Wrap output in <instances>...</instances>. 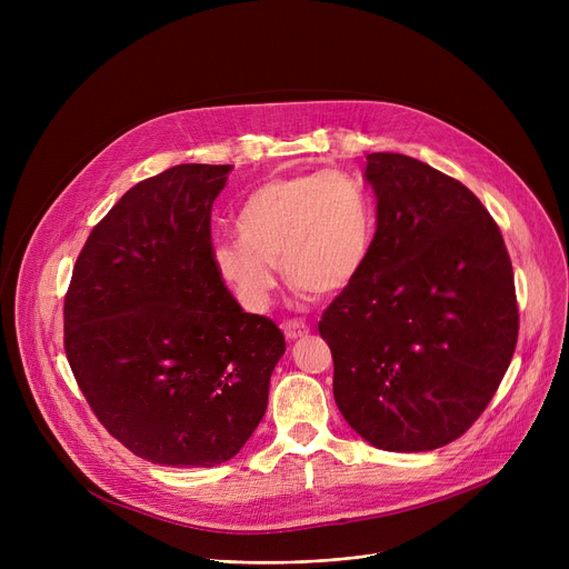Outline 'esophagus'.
Returning a JSON list of instances; mask_svg holds the SVG:
<instances>
[{"instance_id": "34e87169", "label": "esophagus", "mask_w": 569, "mask_h": 569, "mask_svg": "<svg viewBox=\"0 0 569 569\" xmlns=\"http://www.w3.org/2000/svg\"><path fill=\"white\" fill-rule=\"evenodd\" d=\"M283 332H286V339H290V341L302 339L309 335V325H305L300 320H288V322H283Z\"/></svg>"}]
</instances>
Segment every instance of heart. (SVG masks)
Here are the masks:
<instances>
[{"label":"heart","mask_w":569,"mask_h":569,"mask_svg":"<svg viewBox=\"0 0 569 569\" xmlns=\"http://www.w3.org/2000/svg\"><path fill=\"white\" fill-rule=\"evenodd\" d=\"M239 239H219L212 264L247 311L260 313L286 281L316 297L346 290L367 264L373 202L355 177L318 170L269 179L239 207Z\"/></svg>","instance_id":"1"}]
</instances>
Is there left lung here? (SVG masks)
Masks as SVG:
<instances>
[{
	"mask_svg": "<svg viewBox=\"0 0 569 569\" xmlns=\"http://www.w3.org/2000/svg\"><path fill=\"white\" fill-rule=\"evenodd\" d=\"M376 234L325 309L335 401L387 452H429L485 412L519 337L502 234L470 189L406 154H367Z\"/></svg>",
	"mask_w": 569,
	"mask_h": 569,
	"instance_id": "obj_1",
	"label": "left lung"
}]
</instances>
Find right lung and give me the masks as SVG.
I'll return each instance as SVG.
<instances>
[{
    "label": "right lung",
    "mask_w": 569,
    "mask_h": 569,
    "mask_svg": "<svg viewBox=\"0 0 569 569\" xmlns=\"http://www.w3.org/2000/svg\"><path fill=\"white\" fill-rule=\"evenodd\" d=\"M232 166L142 179L94 226L64 297V350L89 408L172 468L232 459L267 410L286 339L212 264V204Z\"/></svg>",
    "instance_id": "add662e5"
}]
</instances>
